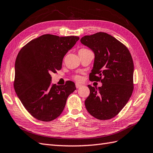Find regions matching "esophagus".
I'll list each match as a JSON object with an SVG mask.
<instances>
[{
    "label": "esophagus",
    "instance_id": "34e87169",
    "mask_svg": "<svg viewBox=\"0 0 153 153\" xmlns=\"http://www.w3.org/2000/svg\"><path fill=\"white\" fill-rule=\"evenodd\" d=\"M82 86V85H80V84H78V83H76V88H77V89L79 88V87H81Z\"/></svg>",
    "mask_w": 153,
    "mask_h": 153
}]
</instances>
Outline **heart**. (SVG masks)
<instances>
[{
  "mask_svg": "<svg viewBox=\"0 0 153 153\" xmlns=\"http://www.w3.org/2000/svg\"><path fill=\"white\" fill-rule=\"evenodd\" d=\"M85 50H87V48H81V49L79 51H79H85ZM74 79H76V81H79L81 79V77L79 76H76L74 77Z\"/></svg>",
  "mask_w": 153,
  "mask_h": 153,
  "instance_id": "obj_1",
  "label": "heart"
}]
</instances>
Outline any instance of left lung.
I'll return each mask as SVG.
<instances>
[{"mask_svg":"<svg viewBox=\"0 0 153 153\" xmlns=\"http://www.w3.org/2000/svg\"><path fill=\"white\" fill-rule=\"evenodd\" d=\"M80 41L95 54L89 79L102 83L98 88L88 85L90 94L85 100L86 109L97 119H111L132 95L134 66L131 55L124 45L104 32L85 35Z\"/></svg>","mask_w":153,"mask_h":153,"instance_id":"obj_1","label":"left lung"}]
</instances>
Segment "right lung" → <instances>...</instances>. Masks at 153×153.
Listing matches in <instances>:
<instances>
[{"label":"right lung","mask_w":153,"mask_h":153,"mask_svg":"<svg viewBox=\"0 0 153 153\" xmlns=\"http://www.w3.org/2000/svg\"><path fill=\"white\" fill-rule=\"evenodd\" d=\"M79 39L77 36L43 35L29 42L16 57L14 87L30 114L50 122L62 112L68 96L76 89L73 82L52 84L51 74L62 68L64 56Z\"/></svg>","instance_id":"add662e5"}]
</instances>
